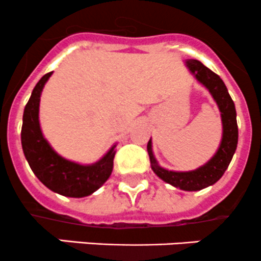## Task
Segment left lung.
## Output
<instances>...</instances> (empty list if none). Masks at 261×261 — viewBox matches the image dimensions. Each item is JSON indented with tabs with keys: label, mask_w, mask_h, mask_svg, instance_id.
<instances>
[{
	"label": "left lung",
	"mask_w": 261,
	"mask_h": 261,
	"mask_svg": "<svg viewBox=\"0 0 261 261\" xmlns=\"http://www.w3.org/2000/svg\"><path fill=\"white\" fill-rule=\"evenodd\" d=\"M187 67L194 74L195 79L210 90L211 95L216 100L219 108L222 124H223V134H222V141L218 151L207 164L194 171L188 172L169 171V170L159 166L153 153H152L151 139L147 143V151H148L152 170L160 179L174 185L175 188H180L181 190L195 192V190L204 189L210 185H213L224 174L232 157H233L234 151H236L237 141H239V128H237L234 104L221 77L197 59H188Z\"/></svg>",
	"instance_id": "obj_1"
}]
</instances>
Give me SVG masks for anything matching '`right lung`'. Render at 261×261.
<instances>
[{
    "label": "right lung",
    "instance_id": "add662e5",
    "mask_svg": "<svg viewBox=\"0 0 261 261\" xmlns=\"http://www.w3.org/2000/svg\"><path fill=\"white\" fill-rule=\"evenodd\" d=\"M51 73L49 72L39 80L25 105L21 128L22 151L35 176L51 192L71 198L87 197L109 179L115 144L100 161L86 166L68 161L53 151L43 137L39 124L40 94Z\"/></svg>",
    "mask_w": 261,
    "mask_h": 261
}]
</instances>
